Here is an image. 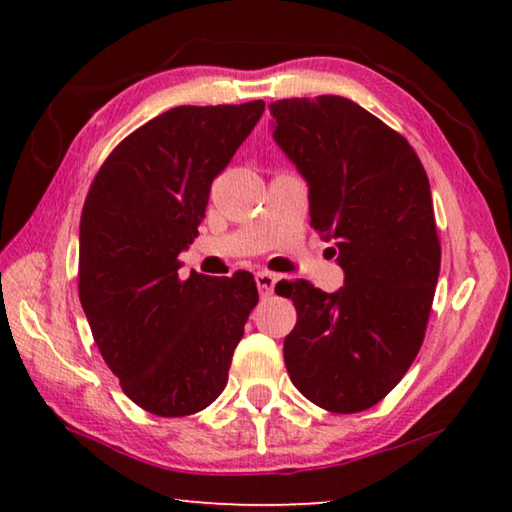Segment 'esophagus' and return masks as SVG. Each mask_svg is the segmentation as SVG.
Wrapping results in <instances>:
<instances>
[{
	"label": "esophagus",
	"mask_w": 512,
	"mask_h": 512,
	"mask_svg": "<svg viewBox=\"0 0 512 512\" xmlns=\"http://www.w3.org/2000/svg\"><path fill=\"white\" fill-rule=\"evenodd\" d=\"M255 282H257L259 296H262V298H268V296H273V289H275V282H277V277H275V273H268V271H259V273L255 275Z\"/></svg>",
	"instance_id": "34e87169"
}]
</instances>
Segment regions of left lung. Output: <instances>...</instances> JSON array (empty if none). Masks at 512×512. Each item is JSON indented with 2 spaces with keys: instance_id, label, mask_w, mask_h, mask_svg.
Wrapping results in <instances>:
<instances>
[{
  "instance_id": "left-lung-1",
  "label": "left lung",
  "mask_w": 512,
  "mask_h": 512,
  "mask_svg": "<svg viewBox=\"0 0 512 512\" xmlns=\"http://www.w3.org/2000/svg\"><path fill=\"white\" fill-rule=\"evenodd\" d=\"M271 115L273 140L309 185L311 225L336 241L345 273L334 293L277 282L298 311L284 363L320 409L366 411L424 341L440 273L429 178L411 144L350 99H282Z\"/></svg>"
}]
</instances>
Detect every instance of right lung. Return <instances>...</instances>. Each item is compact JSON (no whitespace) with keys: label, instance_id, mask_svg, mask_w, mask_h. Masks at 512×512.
Segmentation results:
<instances>
[{"label":"right lung","instance_id":"obj_1","mask_svg":"<svg viewBox=\"0 0 512 512\" xmlns=\"http://www.w3.org/2000/svg\"><path fill=\"white\" fill-rule=\"evenodd\" d=\"M264 101L178 106L121 142L81 214L79 298L124 393L160 418L210 406L228 384L257 305L248 271L178 277V255L203 221L210 185L253 131Z\"/></svg>","mask_w":512,"mask_h":512}]
</instances>
